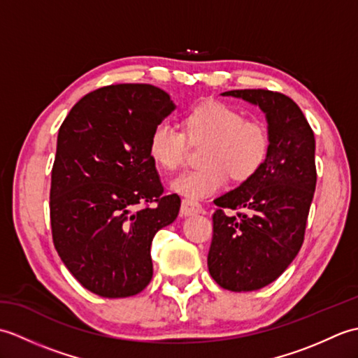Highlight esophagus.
<instances>
[{
    "instance_id": "34e87169",
    "label": "esophagus",
    "mask_w": 358,
    "mask_h": 358,
    "mask_svg": "<svg viewBox=\"0 0 358 358\" xmlns=\"http://www.w3.org/2000/svg\"><path fill=\"white\" fill-rule=\"evenodd\" d=\"M201 210H203V208H201V204L199 201H194V200H183V201H181L180 214L183 217L200 214Z\"/></svg>"
}]
</instances>
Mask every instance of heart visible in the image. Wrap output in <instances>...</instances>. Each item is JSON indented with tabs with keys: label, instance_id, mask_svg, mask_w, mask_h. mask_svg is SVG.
I'll return each instance as SVG.
<instances>
[{
	"label": "heart",
	"instance_id": "b5f03b06",
	"mask_svg": "<svg viewBox=\"0 0 358 358\" xmlns=\"http://www.w3.org/2000/svg\"><path fill=\"white\" fill-rule=\"evenodd\" d=\"M183 132L162 121L148 140L149 157L159 169L177 171L185 159L186 137L191 143L206 141L201 152L204 166L186 171L171 181L173 192L186 200H201L220 191L227 175L245 183L260 172L271 150L269 131L262 121L246 120L240 110L220 101H204L181 118Z\"/></svg>",
	"mask_w": 358,
	"mask_h": 358
}]
</instances>
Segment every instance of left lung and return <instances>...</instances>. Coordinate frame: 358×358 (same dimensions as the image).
<instances>
[{
	"mask_svg": "<svg viewBox=\"0 0 358 358\" xmlns=\"http://www.w3.org/2000/svg\"><path fill=\"white\" fill-rule=\"evenodd\" d=\"M222 95L258 106L271 136L260 172L214 201L209 272L227 291L249 292L275 281L303 245L317 183L315 138L299 106L283 94L241 89ZM224 208L243 212L229 216Z\"/></svg>",
	"mask_w": 358,
	"mask_h": 358,
	"instance_id": "left-lung-1",
	"label": "left lung"
}]
</instances>
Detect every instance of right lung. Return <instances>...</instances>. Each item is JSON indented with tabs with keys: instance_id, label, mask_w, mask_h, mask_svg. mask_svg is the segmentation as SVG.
Returning <instances> with one entry per match:
<instances>
[{
	"instance_id": "obj_1",
	"label": "right lung",
	"mask_w": 358,
	"mask_h": 358,
	"mask_svg": "<svg viewBox=\"0 0 358 358\" xmlns=\"http://www.w3.org/2000/svg\"><path fill=\"white\" fill-rule=\"evenodd\" d=\"M173 109L155 86L112 85L83 96L59 127L50 185L53 245L96 295L124 299L152 280V240L177 218L180 196L163 195L148 140ZM148 202L155 204L142 206Z\"/></svg>"
}]
</instances>
